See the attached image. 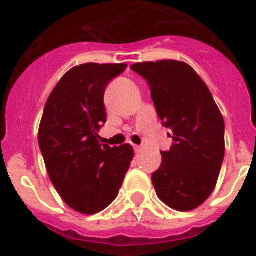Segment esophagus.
I'll list each match as a JSON object with an SVG mask.
<instances>
[{"label": "esophagus", "instance_id": "1", "mask_svg": "<svg viewBox=\"0 0 256 256\" xmlns=\"http://www.w3.org/2000/svg\"><path fill=\"white\" fill-rule=\"evenodd\" d=\"M132 148H134V152H142V146H138V144H134Z\"/></svg>", "mask_w": 256, "mask_h": 256}]
</instances>
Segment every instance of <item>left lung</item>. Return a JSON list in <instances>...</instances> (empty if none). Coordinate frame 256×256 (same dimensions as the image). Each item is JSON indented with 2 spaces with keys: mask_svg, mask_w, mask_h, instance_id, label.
<instances>
[{
  "mask_svg": "<svg viewBox=\"0 0 256 256\" xmlns=\"http://www.w3.org/2000/svg\"><path fill=\"white\" fill-rule=\"evenodd\" d=\"M132 70L148 81L174 144L160 152L152 172L158 198L178 211L199 207L214 191L224 158V120L210 90L190 65L174 60L140 62Z\"/></svg>",
  "mask_w": 256,
  "mask_h": 256,
  "instance_id": "1",
  "label": "left lung"
}]
</instances>
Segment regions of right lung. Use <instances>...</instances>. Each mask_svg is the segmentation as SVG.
Listing matches in <instances>:
<instances>
[{"mask_svg": "<svg viewBox=\"0 0 256 256\" xmlns=\"http://www.w3.org/2000/svg\"><path fill=\"white\" fill-rule=\"evenodd\" d=\"M126 64H85L70 69L44 108L38 144L50 180L64 202L81 214L100 212L116 198L132 164V144H100L104 94Z\"/></svg>", "mask_w": 256, "mask_h": 256, "instance_id": "obj_1", "label": "right lung"}]
</instances>
